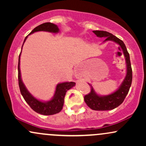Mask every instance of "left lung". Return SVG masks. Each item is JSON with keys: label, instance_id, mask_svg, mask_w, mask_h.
I'll return each mask as SVG.
<instances>
[{"label": "left lung", "instance_id": "8db88e82", "mask_svg": "<svg viewBox=\"0 0 146 146\" xmlns=\"http://www.w3.org/2000/svg\"><path fill=\"white\" fill-rule=\"evenodd\" d=\"M93 32L99 38H104L105 40L103 42H106L107 41H113L121 46L126 64V75L119 87L113 93L107 95H100L98 94L92 85L88 83L91 90L90 93L84 96V101L89 108L94 110H113L121 104L131 86L132 71L130 56L123 42L112 33L104 31H93Z\"/></svg>", "mask_w": 146, "mask_h": 146}]
</instances>
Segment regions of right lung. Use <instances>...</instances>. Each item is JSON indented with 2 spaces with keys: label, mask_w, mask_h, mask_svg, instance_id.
<instances>
[{
  "label": "right lung",
  "mask_w": 146,
  "mask_h": 146,
  "mask_svg": "<svg viewBox=\"0 0 146 146\" xmlns=\"http://www.w3.org/2000/svg\"><path fill=\"white\" fill-rule=\"evenodd\" d=\"M38 31H47L50 33H57L59 32L60 29L56 25L53 24L51 23H45L38 25V27L34 28L28 36L35 32H38ZM28 36L25 38L23 44L26 41ZM23 46H22V48H23ZM21 52L19 55V58H18V84H19L21 95H23L25 102L29 105V106L35 112L41 114V115H51L58 113L62 109L64 102V97L66 92L68 90L71 89L72 87L74 86L75 83L73 82H65L58 84L56 87V90H55V93L53 98L48 101H41V100L36 98L29 93L22 80L21 68H20V62H21L20 60H21Z\"/></svg>",
  "instance_id": "obj_1"
}]
</instances>
